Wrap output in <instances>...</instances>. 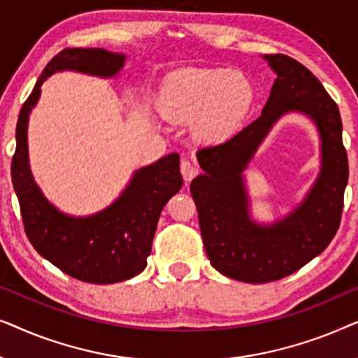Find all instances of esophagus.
Listing matches in <instances>:
<instances>
[{"label": "esophagus", "mask_w": 358, "mask_h": 358, "mask_svg": "<svg viewBox=\"0 0 358 358\" xmlns=\"http://www.w3.org/2000/svg\"><path fill=\"white\" fill-rule=\"evenodd\" d=\"M180 173H182V178L185 182H190L195 178V174L199 173L197 166L194 163H190L189 159H182V163H180Z\"/></svg>", "instance_id": "esophagus-1"}]
</instances>
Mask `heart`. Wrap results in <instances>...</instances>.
Returning a JSON list of instances; mask_svg holds the SVG:
<instances>
[{
	"label": "heart",
	"mask_w": 358,
	"mask_h": 358,
	"mask_svg": "<svg viewBox=\"0 0 358 358\" xmlns=\"http://www.w3.org/2000/svg\"><path fill=\"white\" fill-rule=\"evenodd\" d=\"M256 99L251 80L227 68H184L166 78L161 90L164 115L192 124L194 135L208 145L231 138L248 119Z\"/></svg>",
	"instance_id": "b5f03b06"
}]
</instances>
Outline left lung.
<instances>
[{"mask_svg":"<svg viewBox=\"0 0 358 358\" xmlns=\"http://www.w3.org/2000/svg\"><path fill=\"white\" fill-rule=\"evenodd\" d=\"M262 58L277 78L261 117L224 143L199 150L203 173L190 182L210 264L223 275L248 283L290 275L329 246L349 180L341 114L324 86L290 57ZM288 113H303L315 124L322 140L320 174L290 214L259 224L250 217L243 173L273 125Z\"/></svg>","mask_w":358,"mask_h":358,"instance_id":"obj_1","label":"left lung"}]
</instances>
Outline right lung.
Returning <instances> with one entry per match:
<instances>
[{
    "label": "right lung",
    "mask_w": 358,
    "mask_h": 358,
    "mask_svg": "<svg viewBox=\"0 0 358 358\" xmlns=\"http://www.w3.org/2000/svg\"><path fill=\"white\" fill-rule=\"evenodd\" d=\"M125 60V53L104 48H65L53 57L19 112L11 164L14 192L29 241L62 272L97 285L129 280L145 271L161 210L184 184L179 155L171 153L136 169L109 207L87 217H75L58 210L34 180L27 125L47 78L60 71L114 78Z\"/></svg>",
    "instance_id": "add662e5"
}]
</instances>
